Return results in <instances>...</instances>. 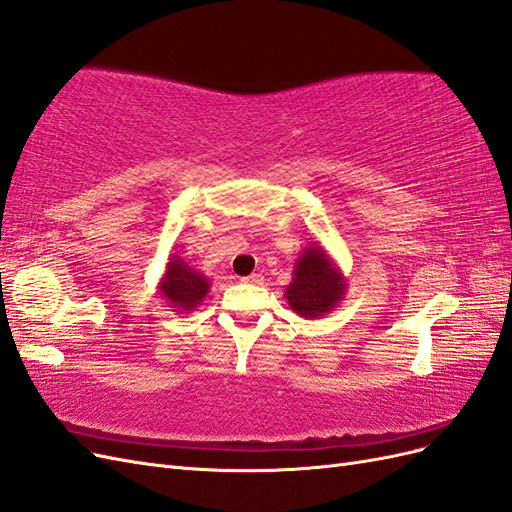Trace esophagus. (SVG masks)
Listing matches in <instances>:
<instances>
[{
    "label": "esophagus",
    "instance_id": "34e87169",
    "mask_svg": "<svg viewBox=\"0 0 512 512\" xmlns=\"http://www.w3.org/2000/svg\"><path fill=\"white\" fill-rule=\"evenodd\" d=\"M243 282H245V284H252V286H260L262 282H265V277H262L260 273H252V275L243 277Z\"/></svg>",
    "mask_w": 512,
    "mask_h": 512
}]
</instances>
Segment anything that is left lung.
<instances>
[{
  "label": "left lung",
  "mask_w": 512,
  "mask_h": 512,
  "mask_svg": "<svg viewBox=\"0 0 512 512\" xmlns=\"http://www.w3.org/2000/svg\"><path fill=\"white\" fill-rule=\"evenodd\" d=\"M348 280L344 271L324 247L309 243L294 262L292 282L286 288V301L294 314L314 320L331 314L344 301Z\"/></svg>",
  "instance_id": "8db88e82"
}]
</instances>
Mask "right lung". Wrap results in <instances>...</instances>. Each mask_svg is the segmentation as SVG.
Returning a JSON list of instances; mask_svg holds the SVG:
<instances>
[{
  "label": "right lung",
  "mask_w": 512,
  "mask_h": 512,
  "mask_svg": "<svg viewBox=\"0 0 512 512\" xmlns=\"http://www.w3.org/2000/svg\"><path fill=\"white\" fill-rule=\"evenodd\" d=\"M211 280L196 269H192L181 256L170 254L162 280L158 284V294L166 307H173L177 314H192L198 305H203Z\"/></svg>",
  "instance_id": "obj_1"
}]
</instances>
